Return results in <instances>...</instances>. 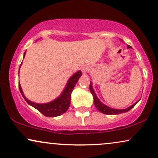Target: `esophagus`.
Segmentation results:
<instances>
[{
    "mask_svg": "<svg viewBox=\"0 0 158 158\" xmlns=\"http://www.w3.org/2000/svg\"><path fill=\"white\" fill-rule=\"evenodd\" d=\"M81 70H82V72H83V73H84V74H85L86 72V68L83 67V68H82Z\"/></svg>",
    "mask_w": 158,
    "mask_h": 158,
    "instance_id": "esophagus-1",
    "label": "esophagus"
}]
</instances>
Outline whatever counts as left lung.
Listing matches in <instances>:
<instances>
[{"label":"left lung","instance_id":"1","mask_svg":"<svg viewBox=\"0 0 158 158\" xmlns=\"http://www.w3.org/2000/svg\"><path fill=\"white\" fill-rule=\"evenodd\" d=\"M132 48V47H131L130 46L128 45L127 48ZM89 89H90L91 93H92L93 95V97H94V104L95 106H96L97 109L99 111V112L103 113V114H105L113 115V114H122V113L127 112H128V111H130L131 109H132L133 107H134V106H135V104H136L137 102L139 101V100H138L137 102H136L134 104H132V105L129 106V107H127V109H124V110H117V109L111 108V107H110V106L105 105V104H104L102 102H100V100L98 99V97H97L96 94H95L94 89H93V87H92V81L90 82Z\"/></svg>","mask_w":158,"mask_h":158}]
</instances>
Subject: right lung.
Listing matches in <instances>:
<instances>
[{
    "label": "right lung",
    "instance_id": "obj_1",
    "mask_svg": "<svg viewBox=\"0 0 158 158\" xmlns=\"http://www.w3.org/2000/svg\"><path fill=\"white\" fill-rule=\"evenodd\" d=\"M25 54L26 52H24L23 56H25ZM21 65H20V66H21ZM82 73L81 71H78V72L73 74L70 77L69 79L68 80L65 88H64V89L63 90L61 95L59 97H58L56 99H55L54 100L48 102V103L38 104L28 100L24 96L23 90H22L20 83H19V87L22 96H23L24 99H25L29 105L32 106L33 107H34L37 110H39L44 116L49 117H57L64 114V113H65L68 110L71 104V94H72V92L73 89H74L75 85H76L77 81H79V79Z\"/></svg>",
    "mask_w": 158,
    "mask_h": 158
}]
</instances>
